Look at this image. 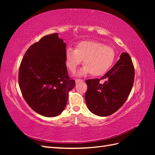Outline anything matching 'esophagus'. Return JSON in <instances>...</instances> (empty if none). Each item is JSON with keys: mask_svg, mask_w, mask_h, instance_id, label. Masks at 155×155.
Masks as SVG:
<instances>
[{"mask_svg": "<svg viewBox=\"0 0 155 155\" xmlns=\"http://www.w3.org/2000/svg\"><path fill=\"white\" fill-rule=\"evenodd\" d=\"M83 79H76V83H79V82H81V81H83Z\"/></svg>", "mask_w": 155, "mask_h": 155, "instance_id": "obj_1", "label": "esophagus"}]
</instances>
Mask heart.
<instances>
[{"instance_id":"1","label":"heart","mask_w":155,"mask_h":155,"mask_svg":"<svg viewBox=\"0 0 155 155\" xmlns=\"http://www.w3.org/2000/svg\"><path fill=\"white\" fill-rule=\"evenodd\" d=\"M114 58L113 48L94 41L79 42L74 50L68 48L65 52V63L72 72L83 61L85 67L79 72V75L91 73L93 76H102L111 67Z\"/></svg>"}]
</instances>
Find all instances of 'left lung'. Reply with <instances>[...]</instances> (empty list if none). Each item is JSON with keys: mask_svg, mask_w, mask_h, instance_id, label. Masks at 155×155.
Listing matches in <instances>:
<instances>
[{"mask_svg": "<svg viewBox=\"0 0 155 155\" xmlns=\"http://www.w3.org/2000/svg\"><path fill=\"white\" fill-rule=\"evenodd\" d=\"M105 82L101 84L100 80ZM134 68L128 53H122L120 59L100 79H87L85 101L91 112L99 116L113 114L122 106L132 90Z\"/></svg>", "mask_w": 155, "mask_h": 155, "instance_id": "obj_1", "label": "left lung"}]
</instances>
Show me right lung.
Here are the masks:
<instances>
[{
	"label": "right lung",
	"instance_id": "1",
	"mask_svg": "<svg viewBox=\"0 0 155 155\" xmlns=\"http://www.w3.org/2000/svg\"><path fill=\"white\" fill-rule=\"evenodd\" d=\"M66 44L58 34L45 35L27 50L20 64L18 84L31 109L46 117L59 115L75 81L65 63Z\"/></svg>",
	"mask_w": 155,
	"mask_h": 155
}]
</instances>
